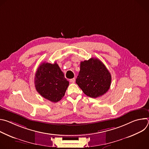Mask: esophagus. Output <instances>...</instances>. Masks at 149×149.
Instances as JSON below:
<instances>
[{
  "mask_svg": "<svg viewBox=\"0 0 149 149\" xmlns=\"http://www.w3.org/2000/svg\"><path fill=\"white\" fill-rule=\"evenodd\" d=\"M75 78H72V79H71L70 80V82H71V83H74V82H75Z\"/></svg>",
  "mask_w": 149,
  "mask_h": 149,
  "instance_id": "obj_1",
  "label": "esophagus"
}]
</instances>
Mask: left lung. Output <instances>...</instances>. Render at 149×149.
<instances>
[{"label":"left lung","instance_id":"obj_1","mask_svg":"<svg viewBox=\"0 0 149 149\" xmlns=\"http://www.w3.org/2000/svg\"><path fill=\"white\" fill-rule=\"evenodd\" d=\"M111 82V74L100 59L91 58L81 62L76 83L85 94L91 98L102 96L109 90Z\"/></svg>","mask_w":149,"mask_h":149}]
</instances>
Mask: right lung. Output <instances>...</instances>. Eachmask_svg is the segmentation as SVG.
<instances>
[{
  "instance_id": "add662e5",
  "label": "right lung",
  "mask_w": 149,
  "mask_h": 149,
  "mask_svg": "<svg viewBox=\"0 0 149 149\" xmlns=\"http://www.w3.org/2000/svg\"><path fill=\"white\" fill-rule=\"evenodd\" d=\"M34 82L38 93L53 102L62 99L69 86V81L56 62L42 63L37 69Z\"/></svg>"
}]
</instances>
